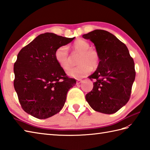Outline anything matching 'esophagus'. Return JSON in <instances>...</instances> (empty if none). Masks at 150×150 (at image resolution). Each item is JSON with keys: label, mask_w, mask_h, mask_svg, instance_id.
Returning a JSON list of instances; mask_svg holds the SVG:
<instances>
[{"label": "esophagus", "mask_w": 150, "mask_h": 150, "mask_svg": "<svg viewBox=\"0 0 150 150\" xmlns=\"http://www.w3.org/2000/svg\"><path fill=\"white\" fill-rule=\"evenodd\" d=\"M82 82H83V81L81 80V79H79V80H77V85H80Z\"/></svg>", "instance_id": "34e87169"}]
</instances>
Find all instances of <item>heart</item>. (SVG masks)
I'll use <instances>...</instances> for the list:
<instances>
[{
  "mask_svg": "<svg viewBox=\"0 0 150 150\" xmlns=\"http://www.w3.org/2000/svg\"><path fill=\"white\" fill-rule=\"evenodd\" d=\"M73 49L80 53L79 66L70 69L68 75L76 79H81L88 75L92 69L97 68L100 61V56L97 51L91 48L90 44L84 40H77L73 43ZM55 58L60 68L64 71L71 66L68 48L64 46L58 47L55 52Z\"/></svg>",
  "mask_w": 150,
  "mask_h": 150,
  "instance_id": "obj_1",
  "label": "heart"
}]
</instances>
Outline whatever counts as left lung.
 Instances as JSON below:
<instances>
[{
	"label": "left lung",
	"mask_w": 150,
	"mask_h": 150,
	"mask_svg": "<svg viewBox=\"0 0 150 150\" xmlns=\"http://www.w3.org/2000/svg\"><path fill=\"white\" fill-rule=\"evenodd\" d=\"M82 37L94 43L100 56L97 70L88 77L95 82L86 99L98 112L116 113L131 95L135 78L133 59L125 44L107 31L95 30Z\"/></svg>",
	"instance_id": "1"
}]
</instances>
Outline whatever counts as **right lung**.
I'll use <instances>...</instances> for the list:
<instances>
[{"label":"right lung","instance_id":"1","mask_svg":"<svg viewBox=\"0 0 150 150\" xmlns=\"http://www.w3.org/2000/svg\"><path fill=\"white\" fill-rule=\"evenodd\" d=\"M75 39L53 33L39 35L24 47L14 64V88L24 111L40 119L59 113L68 90L76 84L55 58L58 47Z\"/></svg>","mask_w":150,"mask_h":150}]
</instances>
